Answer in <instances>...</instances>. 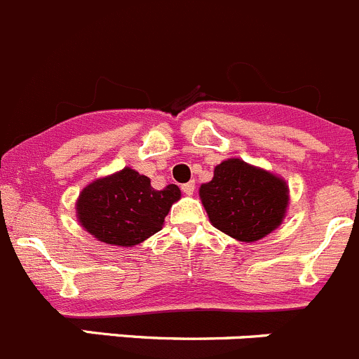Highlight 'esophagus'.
<instances>
[{
  "mask_svg": "<svg viewBox=\"0 0 359 359\" xmlns=\"http://www.w3.org/2000/svg\"><path fill=\"white\" fill-rule=\"evenodd\" d=\"M182 190L185 196H192L194 190H196V182H189L185 183V185H182Z\"/></svg>",
  "mask_w": 359,
  "mask_h": 359,
  "instance_id": "34e87169",
  "label": "esophagus"
}]
</instances>
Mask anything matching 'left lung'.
Here are the masks:
<instances>
[{
    "label": "left lung",
    "mask_w": 359,
    "mask_h": 359,
    "mask_svg": "<svg viewBox=\"0 0 359 359\" xmlns=\"http://www.w3.org/2000/svg\"><path fill=\"white\" fill-rule=\"evenodd\" d=\"M199 196L213 227L245 243L273 233L289 204L282 177L240 158L218 163L213 180L201 185Z\"/></svg>",
    "instance_id": "8db88e82"
}]
</instances>
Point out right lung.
<instances>
[{
    "instance_id": "right-lung-1",
    "label": "right lung",
    "mask_w": 359,
    "mask_h": 359,
    "mask_svg": "<svg viewBox=\"0 0 359 359\" xmlns=\"http://www.w3.org/2000/svg\"><path fill=\"white\" fill-rule=\"evenodd\" d=\"M182 197L176 185L155 190L132 167L95 180L79 194L77 220L107 245L134 247L158 233L170 206Z\"/></svg>"
}]
</instances>
